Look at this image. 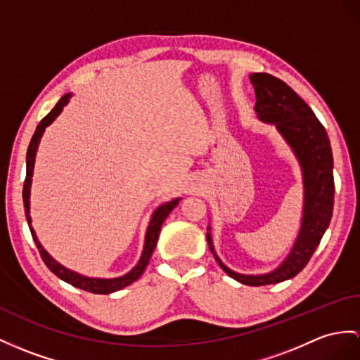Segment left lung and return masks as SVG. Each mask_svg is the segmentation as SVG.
Returning <instances> with one entry per match:
<instances>
[{"instance_id":"8db88e82","label":"left lung","mask_w":360,"mask_h":360,"mask_svg":"<svg viewBox=\"0 0 360 360\" xmlns=\"http://www.w3.org/2000/svg\"><path fill=\"white\" fill-rule=\"evenodd\" d=\"M250 82L257 94L255 111L258 117L266 124L276 125L279 134L297 157L304 179V210L300 233L285 261L270 274L241 275L226 267L217 257L212 238L207 232L209 249L226 274L241 284L257 287L283 283L296 276L307 266L331 220L335 180L327 131L309 105L281 79L269 73H253Z\"/></svg>"}]
</instances>
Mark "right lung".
I'll return each mask as SVG.
<instances>
[{
    "label": "right lung",
    "mask_w": 360,
    "mask_h": 360,
    "mask_svg": "<svg viewBox=\"0 0 360 360\" xmlns=\"http://www.w3.org/2000/svg\"><path fill=\"white\" fill-rule=\"evenodd\" d=\"M70 98H72V93L64 94L63 98L59 99V102L55 105V108L51 110L46 117H44L39 125L37 127V131H34V134L30 140V145H29V150H27V172H25V180H24V189H22V201H24V207H25V218H27V223L30 227V232L33 236V241L37 244V248L39 250V255L42 258V261L46 262V266L53 271V274L63 279V281L72 284L77 288H82L85 292H90V293H96V295H108L112 292H117L120 288H124L129 284H133L134 281L140 278V275L143 274L148 262H150V258L153 255V252L155 249V244L157 240H159V235H160V229H162V224L166 220V217L171 214V210L179 205L180 198H174L172 201H168V203H165L162 206L157 207L154 210V214L151 217V221L150 226H148L146 229V236H145V246H143V252H142V257H140L137 266L128 271L127 275L120 276V278H112V279H101V278H89V276H82L76 274L73 270H68L64 266H60L58 261H55L51 258L47 250L41 246V243L37 238V233H34L33 227H32V218H30V186H32V175H33V166H34V157H37V151H38V145H39V140L44 134V131L46 128L53 122L65 105L68 103Z\"/></svg>",
    "instance_id": "obj_1"
}]
</instances>
